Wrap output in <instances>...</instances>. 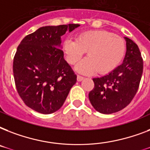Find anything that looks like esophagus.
Returning <instances> with one entry per match:
<instances>
[{
  "label": "esophagus",
  "instance_id": "esophagus-1",
  "mask_svg": "<svg viewBox=\"0 0 150 150\" xmlns=\"http://www.w3.org/2000/svg\"><path fill=\"white\" fill-rule=\"evenodd\" d=\"M84 79V77H82V76H80V75H78L77 76V81L78 82H81L82 80Z\"/></svg>",
  "mask_w": 150,
  "mask_h": 150
}]
</instances>
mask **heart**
Returning <instances> with one entry per match:
<instances>
[{
	"label": "heart",
	"mask_w": 150,
	"mask_h": 150,
	"mask_svg": "<svg viewBox=\"0 0 150 150\" xmlns=\"http://www.w3.org/2000/svg\"><path fill=\"white\" fill-rule=\"evenodd\" d=\"M66 61L74 65L82 59L85 52L87 57L75 68L83 75L96 72L108 74L120 64L125 54L126 45L121 37L105 30H93L78 35L75 40L66 39L62 44Z\"/></svg>",
	"instance_id": "obj_1"
}]
</instances>
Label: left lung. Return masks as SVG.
Masks as SVG:
<instances>
[{
  "mask_svg": "<svg viewBox=\"0 0 150 150\" xmlns=\"http://www.w3.org/2000/svg\"><path fill=\"white\" fill-rule=\"evenodd\" d=\"M123 63L104 76L93 79L94 88L89 101L96 111L110 114L127 107L137 93L143 71V61L137 44L128 37Z\"/></svg>",
  "mask_w": 150,
  "mask_h": 150,
  "instance_id": "left-lung-1",
  "label": "left lung"
}]
</instances>
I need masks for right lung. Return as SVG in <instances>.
<instances>
[{"mask_svg":"<svg viewBox=\"0 0 150 150\" xmlns=\"http://www.w3.org/2000/svg\"><path fill=\"white\" fill-rule=\"evenodd\" d=\"M80 25H48L26 36L13 61L15 86L31 109L43 114L58 110L77 76L64 58L61 36Z\"/></svg>","mask_w":150,"mask_h":150,"instance_id":"1","label":"right lung"}]
</instances>
